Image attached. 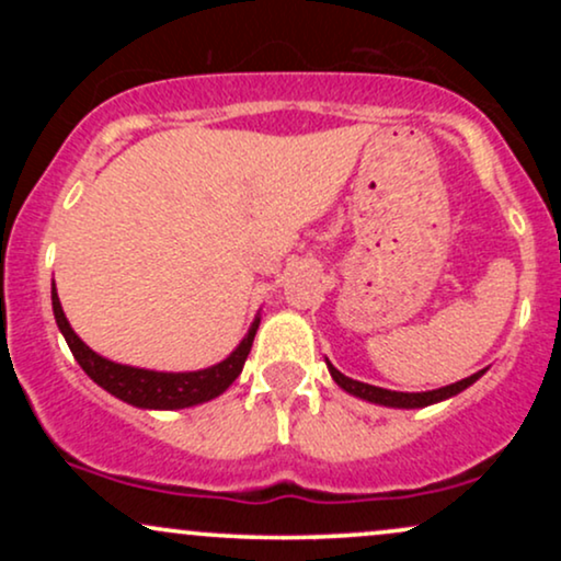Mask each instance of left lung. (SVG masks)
<instances>
[{"instance_id": "8db88e82", "label": "left lung", "mask_w": 561, "mask_h": 561, "mask_svg": "<svg viewBox=\"0 0 561 561\" xmlns=\"http://www.w3.org/2000/svg\"><path fill=\"white\" fill-rule=\"evenodd\" d=\"M327 369H330L332 379L345 392L362 398V401H369V403H377V405H388V409H424V405L448 401V398L459 396L461 390H467L469 385H474L482 375H485V369H480V371H474V375H469L467 379H459V382L446 385V388L424 390V392H398V390H385V388H377V385H366V382H358V379L345 377L343 371L334 369L330 362H327Z\"/></svg>"}]
</instances>
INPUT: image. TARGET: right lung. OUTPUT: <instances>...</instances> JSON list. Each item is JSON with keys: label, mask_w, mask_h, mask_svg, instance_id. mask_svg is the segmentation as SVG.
<instances>
[{"label": "right lung", "mask_w": 561, "mask_h": 561, "mask_svg": "<svg viewBox=\"0 0 561 561\" xmlns=\"http://www.w3.org/2000/svg\"><path fill=\"white\" fill-rule=\"evenodd\" d=\"M53 311L55 321L60 327L62 337L73 353V358L79 366L87 371L89 379H94L102 390H107L111 396L121 398L128 405H137V409L147 411H176V409H190V405L214 401L221 396L224 390L240 377L244 358H248L250 347H253L255 332H259L261 313H255L253 324L240 345L229 353L224 362H218L208 369L197 371H156V369H141V366H128L111 362V358L100 356L92 351L79 334L73 332L70 321L62 311L60 298H57V289L53 282Z\"/></svg>", "instance_id": "right-lung-1"}]
</instances>
